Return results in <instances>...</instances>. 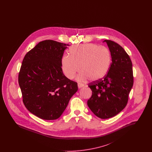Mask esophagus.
Listing matches in <instances>:
<instances>
[{
  "instance_id": "1",
  "label": "esophagus",
  "mask_w": 152,
  "mask_h": 152,
  "mask_svg": "<svg viewBox=\"0 0 152 152\" xmlns=\"http://www.w3.org/2000/svg\"><path fill=\"white\" fill-rule=\"evenodd\" d=\"M83 86H84V85L83 84L78 83V87H79V88H82Z\"/></svg>"
}]
</instances>
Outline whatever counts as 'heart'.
Returning a JSON list of instances; mask_svg holds the SVG:
<instances>
[{
  "instance_id": "b5f03b06",
  "label": "heart",
  "mask_w": 152,
  "mask_h": 152,
  "mask_svg": "<svg viewBox=\"0 0 152 152\" xmlns=\"http://www.w3.org/2000/svg\"><path fill=\"white\" fill-rule=\"evenodd\" d=\"M69 55H64L61 60V68L65 76L73 79L76 73L79 81L89 78L92 81L103 79L108 72L111 63L110 51L95 44L75 45L69 50Z\"/></svg>"
}]
</instances>
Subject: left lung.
<instances>
[{
    "label": "left lung",
    "mask_w": 152,
    "mask_h": 152,
    "mask_svg": "<svg viewBox=\"0 0 152 152\" xmlns=\"http://www.w3.org/2000/svg\"><path fill=\"white\" fill-rule=\"evenodd\" d=\"M112 57L107 75L88 84L92 94L88 106L97 117L107 119L117 115L126 107L133 85L132 63L129 56L118 44L105 40Z\"/></svg>",
    "instance_id": "left-lung-1"
}]
</instances>
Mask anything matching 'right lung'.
Listing matches in <instances>:
<instances>
[{
	"label": "right lung",
	"instance_id": "right-lung-1",
	"mask_svg": "<svg viewBox=\"0 0 152 152\" xmlns=\"http://www.w3.org/2000/svg\"><path fill=\"white\" fill-rule=\"evenodd\" d=\"M68 44L52 40L39 42L23 60L18 76L23 102L33 115L45 120L59 118L77 83L63 74L61 59Z\"/></svg>",
	"mask_w": 152,
	"mask_h": 152
}]
</instances>
